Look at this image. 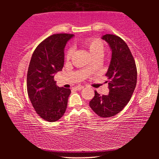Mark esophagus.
<instances>
[{
    "label": "esophagus",
    "mask_w": 159,
    "mask_h": 159,
    "mask_svg": "<svg viewBox=\"0 0 159 159\" xmlns=\"http://www.w3.org/2000/svg\"><path fill=\"white\" fill-rule=\"evenodd\" d=\"M84 88V86H82V85H78L76 86V88H75V89H76V90H80L81 89H83Z\"/></svg>",
    "instance_id": "obj_1"
}]
</instances>
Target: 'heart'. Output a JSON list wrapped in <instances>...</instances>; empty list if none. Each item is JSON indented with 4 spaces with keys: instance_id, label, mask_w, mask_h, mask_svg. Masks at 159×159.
<instances>
[{
    "instance_id": "1",
    "label": "heart",
    "mask_w": 159,
    "mask_h": 159,
    "mask_svg": "<svg viewBox=\"0 0 159 159\" xmlns=\"http://www.w3.org/2000/svg\"><path fill=\"white\" fill-rule=\"evenodd\" d=\"M84 45L85 48H87L88 52H90L91 56L93 57V59H100L104 55V50H105V47L103 43L101 41L98 39H88L86 40L84 42ZM74 50L72 48H70L66 52V57L67 60H70L71 57L72 55H73ZM92 69V66L88 65L87 66L88 71H90Z\"/></svg>"
}]
</instances>
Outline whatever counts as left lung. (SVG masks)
<instances>
[{"label":"left lung","instance_id":"1","mask_svg":"<svg viewBox=\"0 0 159 159\" xmlns=\"http://www.w3.org/2000/svg\"><path fill=\"white\" fill-rule=\"evenodd\" d=\"M102 39L111 50V61L105 74L110 80L109 93L102 96L95 91L89 105L99 116L107 118L116 115L127 105L135 88L138 73L134 58L123 40L113 34L104 35Z\"/></svg>","mask_w":159,"mask_h":159}]
</instances>
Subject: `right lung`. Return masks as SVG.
I'll return each instance as SVG.
<instances>
[{"mask_svg": "<svg viewBox=\"0 0 159 159\" xmlns=\"http://www.w3.org/2000/svg\"><path fill=\"white\" fill-rule=\"evenodd\" d=\"M74 34H57L48 37L32 55L27 72V93L35 111L49 122L57 121L66 111L69 88H60L54 76L61 71L64 48Z\"/></svg>", "mask_w": 159, "mask_h": 159, "instance_id": "right-lung-1", "label": "right lung"}]
</instances>
